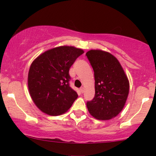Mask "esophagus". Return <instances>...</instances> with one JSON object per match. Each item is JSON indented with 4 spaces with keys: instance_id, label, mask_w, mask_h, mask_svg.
Masks as SVG:
<instances>
[{
    "instance_id": "obj_1",
    "label": "esophagus",
    "mask_w": 156,
    "mask_h": 156,
    "mask_svg": "<svg viewBox=\"0 0 156 156\" xmlns=\"http://www.w3.org/2000/svg\"><path fill=\"white\" fill-rule=\"evenodd\" d=\"M80 92H81V93H83V92H84V88H83V87H81V88L80 89Z\"/></svg>"
}]
</instances>
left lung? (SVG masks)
Masks as SVG:
<instances>
[{"instance_id": "1", "label": "left lung", "mask_w": 156, "mask_h": 156, "mask_svg": "<svg viewBox=\"0 0 156 156\" xmlns=\"http://www.w3.org/2000/svg\"><path fill=\"white\" fill-rule=\"evenodd\" d=\"M94 75L95 94L87 106L92 116L108 120L115 117L124 108L129 93L128 77L116 57L101 50L86 53Z\"/></svg>"}]
</instances>
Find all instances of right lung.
Instances as JSON below:
<instances>
[{
    "label": "right lung",
    "instance_id": "add662e5",
    "mask_svg": "<svg viewBox=\"0 0 156 156\" xmlns=\"http://www.w3.org/2000/svg\"><path fill=\"white\" fill-rule=\"evenodd\" d=\"M83 50L61 46L48 50L32 62L28 76L30 95L42 112L58 116L67 112L78 98L69 87V68Z\"/></svg>",
    "mask_w": 156,
    "mask_h": 156
}]
</instances>
